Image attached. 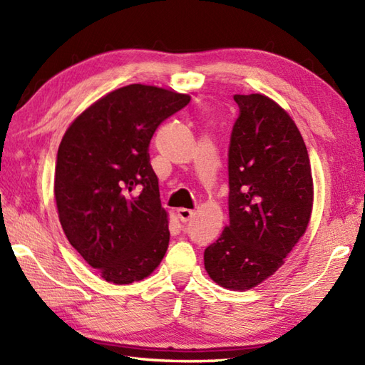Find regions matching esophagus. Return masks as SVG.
Masks as SVG:
<instances>
[{
  "instance_id": "esophagus-1",
  "label": "esophagus",
  "mask_w": 365,
  "mask_h": 365,
  "mask_svg": "<svg viewBox=\"0 0 365 365\" xmlns=\"http://www.w3.org/2000/svg\"><path fill=\"white\" fill-rule=\"evenodd\" d=\"M196 215V212L195 210H190V208H178L177 210V216L178 218H180V221L182 222H188V221H191V218L192 216Z\"/></svg>"
}]
</instances>
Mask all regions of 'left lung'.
Instances as JSON below:
<instances>
[{
    "label": "left lung",
    "mask_w": 365,
    "mask_h": 365,
    "mask_svg": "<svg viewBox=\"0 0 365 365\" xmlns=\"http://www.w3.org/2000/svg\"><path fill=\"white\" fill-rule=\"evenodd\" d=\"M229 145V224L204 252L213 281L254 289L284 265L314 207L311 160L297 123L273 98L235 94Z\"/></svg>",
    "instance_id": "left-lung-1"
}]
</instances>
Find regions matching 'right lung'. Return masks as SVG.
Returning a JSON list of instances; mask_svg holds the SVG:
<instances>
[{"label": "right lung", "mask_w": 365, "mask_h": 365, "mask_svg": "<svg viewBox=\"0 0 365 365\" xmlns=\"http://www.w3.org/2000/svg\"><path fill=\"white\" fill-rule=\"evenodd\" d=\"M190 100L175 91L128 84L98 98L66 130L54 169L59 221L106 282L143 281L165 257L169 221L149 144L160 123Z\"/></svg>", "instance_id": "obj_1"}]
</instances>
